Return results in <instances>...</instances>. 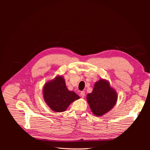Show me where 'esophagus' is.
I'll use <instances>...</instances> for the list:
<instances>
[{
  "label": "esophagus",
  "instance_id": "obj_1",
  "mask_svg": "<svg viewBox=\"0 0 150 150\" xmlns=\"http://www.w3.org/2000/svg\"><path fill=\"white\" fill-rule=\"evenodd\" d=\"M80 96H81V97H84L85 96V92L84 91H81L80 93Z\"/></svg>",
  "mask_w": 150,
  "mask_h": 150
}]
</instances>
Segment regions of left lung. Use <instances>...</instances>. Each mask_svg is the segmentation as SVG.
I'll return each mask as SVG.
<instances>
[{
	"mask_svg": "<svg viewBox=\"0 0 150 150\" xmlns=\"http://www.w3.org/2000/svg\"><path fill=\"white\" fill-rule=\"evenodd\" d=\"M117 93L103 80L97 81L91 93L87 96V100L92 112L97 116H101L111 110L116 103Z\"/></svg>",
	"mask_w": 150,
	"mask_h": 150,
	"instance_id": "8db88e82",
	"label": "left lung"
}]
</instances>
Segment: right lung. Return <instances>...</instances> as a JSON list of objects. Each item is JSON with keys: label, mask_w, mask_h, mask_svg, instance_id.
Masks as SVG:
<instances>
[{"label": "right lung", "mask_w": 150, "mask_h": 150, "mask_svg": "<svg viewBox=\"0 0 150 150\" xmlns=\"http://www.w3.org/2000/svg\"><path fill=\"white\" fill-rule=\"evenodd\" d=\"M44 100L55 112H63L71 103L80 98L73 91H69L62 76L55 78L53 81L47 83L43 89Z\"/></svg>", "instance_id": "obj_1"}]
</instances>
